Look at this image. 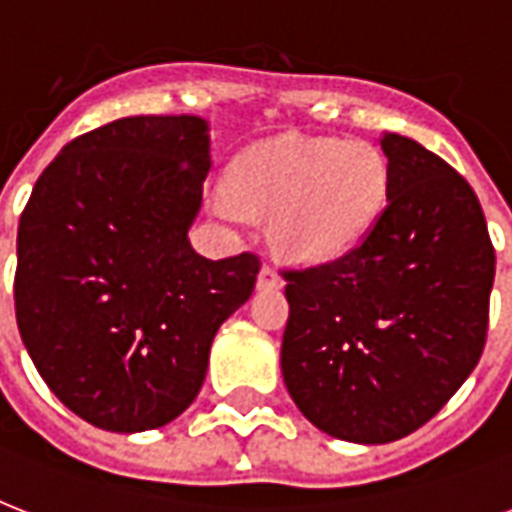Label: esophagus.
Returning a JSON list of instances; mask_svg holds the SVG:
<instances>
[{"mask_svg":"<svg viewBox=\"0 0 512 512\" xmlns=\"http://www.w3.org/2000/svg\"><path fill=\"white\" fill-rule=\"evenodd\" d=\"M284 287V279L279 276V271H273L271 265H263L260 273H257V289H281Z\"/></svg>","mask_w":512,"mask_h":512,"instance_id":"obj_1","label":"esophagus"}]
</instances>
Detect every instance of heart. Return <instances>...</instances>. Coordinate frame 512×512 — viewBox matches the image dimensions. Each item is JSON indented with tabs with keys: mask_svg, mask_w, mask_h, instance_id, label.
<instances>
[{
	"mask_svg": "<svg viewBox=\"0 0 512 512\" xmlns=\"http://www.w3.org/2000/svg\"><path fill=\"white\" fill-rule=\"evenodd\" d=\"M227 193L209 207L225 223L241 209L271 215V241L295 263H329L353 249L388 204L390 167L364 140L281 135L241 151L225 175Z\"/></svg>",
	"mask_w": 512,
	"mask_h": 512,
	"instance_id": "obj_1",
	"label": "heart"
}]
</instances>
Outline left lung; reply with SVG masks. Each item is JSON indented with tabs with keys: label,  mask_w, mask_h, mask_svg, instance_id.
Listing matches in <instances>:
<instances>
[{
	"label": "left lung",
	"mask_w": 512,
	"mask_h": 512,
	"mask_svg": "<svg viewBox=\"0 0 512 512\" xmlns=\"http://www.w3.org/2000/svg\"><path fill=\"white\" fill-rule=\"evenodd\" d=\"M388 204L335 263L287 271L281 374L305 420L350 444L422 428L476 369L494 247L468 180L385 132Z\"/></svg>",
	"instance_id": "obj_1"
}]
</instances>
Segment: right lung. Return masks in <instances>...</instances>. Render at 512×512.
<instances>
[{
	"label": "right lung",
	"mask_w": 512,
	"mask_h": 512,
	"mask_svg": "<svg viewBox=\"0 0 512 512\" xmlns=\"http://www.w3.org/2000/svg\"><path fill=\"white\" fill-rule=\"evenodd\" d=\"M201 116H127L71 140L18 228L15 316L50 390L95 428L143 433L188 409L217 329L260 260H207L188 231L212 170Z\"/></svg>",
	"instance_id": "1"
}]
</instances>
